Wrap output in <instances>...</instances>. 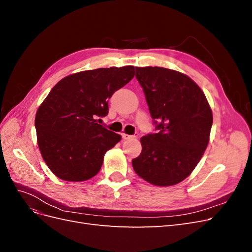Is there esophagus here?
<instances>
[{
	"label": "esophagus",
	"mask_w": 252,
	"mask_h": 252,
	"mask_svg": "<svg viewBox=\"0 0 252 252\" xmlns=\"http://www.w3.org/2000/svg\"><path fill=\"white\" fill-rule=\"evenodd\" d=\"M122 138H123L124 140H130V139H133L134 136H133V135L126 134V133H122Z\"/></svg>",
	"instance_id": "obj_1"
}]
</instances>
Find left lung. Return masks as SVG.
<instances>
[{
    "instance_id": "left-lung-1",
    "label": "left lung",
    "mask_w": 252,
    "mask_h": 252,
    "mask_svg": "<svg viewBox=\"0 0 252 252\" xmlns=\"http://www.w3.org/2000/svg\"><path fill=\"white\" fill-rule=\"evenodd\" d=\"M158 133L141 138L132 159L140 178L155 186L184 181L209 143L212 111L203 90L188 75L164 67H135Z\"/></svg>"
}]
</instances>
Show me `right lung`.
<instances>
[{
  "label": "right lung",
  "mask_w": 252,
  "mask_h": 252,
  "mask_svg": "<svg viewBox=\"0 0 252 252\" xmlns=\"http://www.w3.org/2000/svg\"><path fill=\"white\" fill-rule=\"evenodd\" d=\"M134 77V67L85 70L58 82L37 108L36 139L52 173L68 182L87 181L100 171L104 156L122 136L97 124L108 113L114 91Z\"/></svg>",
  "instance_id": "1"
}]
</instances>
